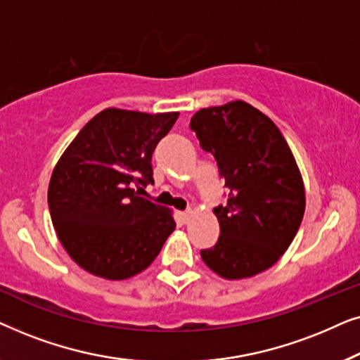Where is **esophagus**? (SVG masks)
Returning <instances> with one entry per match:
<instances>
[{
	"label": "esophagus",
	"mask_w": 360,
	"mask_h": 360,
	"mask_svg": "<svg viewBox=\"0 0 360 360\" xmlns=\"http://www.w3.org/2000/svg\"><path fill=\"white\" fill-rule=\"evenodd\" d=\"M181 214V219L184 221H188L190 218H191V214H193V211L191 210H186V211H184V213H180Z\"/></svg>",
	"instance_id": "1"
}]
</instances>
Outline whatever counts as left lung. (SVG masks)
<instances>
[{
  "label": "left lung",
  "instance_id": "obj_1",
  "mask_svg": "<svg viewBox=\"0 0 360 360\" xmlns=\"http://www.w3.org/2000/svg\"><path fill=\"white\" fill-rule=\"evenodd\" d=\"M191 129L228 188V205L213 210L219 239L201 259L226 280L254 277L282 257L302 224L307 196L293 152L274 121L243 100L203 108Z\"/></svg>",
  "mask_w": 360,
  "mask_h": 360
}]
</instances>
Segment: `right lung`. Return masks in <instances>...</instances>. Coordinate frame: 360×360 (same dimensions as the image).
Here are the masks:
<instances>
[{
  "label": "right lung",
  "instance_id": "1",
  "mask_svg": "<svg viewBox=\"0 0 360 360\" xmlns=\"http://www.w3.org/2000/svg\"><path fill=\"white\" fill-rule=\"evenodd\" d=\"M179 112L106 108L88 121L56 164L49 210L67 254L88 274L126 280L159 255L175 231L172 210L136 193L152 184V152Z\"/></svg>",
  "mask_w": 360,
  "mask_h": 360
}]
</instances>
